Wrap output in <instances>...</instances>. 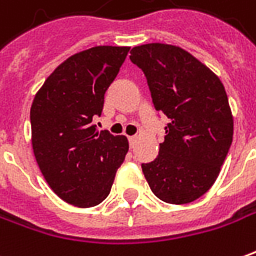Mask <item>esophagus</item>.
Returning <instances> with one entry per match:
<instances>
[{"label": "esophagus", "instance_id": "obj_1", "mask_svg": "<svg viewBox=\"0 0 256 256\" xmlns=\"http://www.w3.org/2000/svg\"><path fill=\"white\" fill-rule=\"evenodd\" d=\"M136 140H137V137H136V136H130V137H128L130 146H134V144H136Z\"/></svg>", "mask_w": 256, "mask_h": 256}]
</instances>
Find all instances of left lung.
I'll use <instances>...</instances> for the list:
<instances>
[{
  "label": "left lung",
  "instance_id": "8db88e82",
  "mask_svg": "<svg viewBox=\"0 0 256 256\" xmlns=\"http://www.w3.org/2000/svg\"><path fill=\"white\" fill-rule=\"evenodd\" d=\"M155 110L170 123L155 160L142 164L150 188L173 205L196 201L214 186L233 141V115L220 78L183 48L162 42L134 47Z\"/></svg>",
  "mask_w": 256,
  "mask_h": 256
}]
</instances>
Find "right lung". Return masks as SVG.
<instances>
[{
  "label": "right lung",
  "instance_id": "obj_1",
  "mask_svg": "<svg viewBox=\"0 0 256 256\" xmlns=\"http://www.w3.org/2000/svg\"><path fill=\"white\" fill-rule=\"evenodd\" d=\"M128 50L98 46L69 56L32 104V144L38 168L51 190L78 208L96 206L108 196L128 151L124 136L98 132L92 124Z\"/></svg>",
  "mask_w": 256,
  "mask_h": 256
}]
</instances>
